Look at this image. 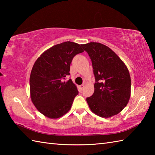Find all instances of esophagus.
Returning a JSON list of instances; mask_svg holds the SVG:
<instances>
[{
  "label": "esophagus",
  "instance_id": "esophagus-1",
  "mask_svg": "<svg viewBox=\"0 0 155 155\" xmlns=\"http://www.w3.org/2000/svg\"><path fill=\"white\" fill-rule=\"evenodd\" d=\"M84 86H85V84H82L81 85H80L79 87L81 88V90H83V88H84Z\"/></svg>",
  "mask_w": 155,
  "mask_h": 155
}]
</instances>
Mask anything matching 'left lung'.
<instances>
[{
    "mask_svg": "<svg viewBox=\"0 0 155 155\" xmlns=\"http://www.w3.org/2000/svg\"><path fill=\"white\" fill-rule=\"evenodd\" d=\"M89 56L95 82L94 91L87 102L98 116L110 118L127 106L130 97L131 80L127 66L111 49L99 42L81 45Z\"/></svg>",
    "mask_w": 155,
    "mask_h": 155,
    "instance_id": "left-lung-1",
    "label": "left lung"
}]
</instances>
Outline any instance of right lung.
<instances>
[{"mask_svg":"<svg viewBox=\"0 0 155 155\" xmlns=\"http://www.w3.org/2000/svg\"><path fill=\"white\" fill-rule=\"evenodd\" d=\"M83 52L79 44L64 42L47 49L35 61L30 76L31 98L44 116L56 119L71 109L78 91L71 79L62 80L70 74L72 58Z\"/></svg>","mask_w":155,"mask_h":155,"instance_id":"add662e5","label":"right lung"}]
</instances>
